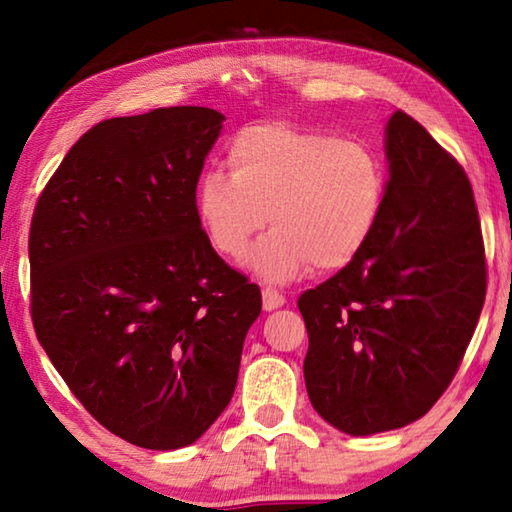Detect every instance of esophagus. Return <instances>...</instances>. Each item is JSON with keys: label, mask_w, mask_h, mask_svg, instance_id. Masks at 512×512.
<instances>
[{"label": "esophagus", "mask_w": 512, "mask_h": 512, "mask_svg": "<svg viewBox=\"0 0 512 512\" xmlns=\"http://www.w3.org/2000/svg\"><path fill=\"white\" fill-rule=\"evenodd\" d=\"M262 296H264V309H266V311L280 309V307H284V302H287V298H284L280 291H275V289H271V287H266V289L262 291Z\"/></svg>", "instance_id": "obj_1"}]
</instances>
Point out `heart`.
<instances>
[{
	"label": "heart",
	"instance_id": "1",
	"mask_svg": "<svg viewBox=\"0 0 512 512\" xmlns=\"http://www.w3.org/2000/svg\"><path fill=\"white\" fill-rule=\"evenodd\" d=\"M230 176L207 171L196 212L212 246L241 259L271 219L248 264L268 282H291L316 264L339 271L377 230L388 173L375 146L289 121L239 131L228 146Z\"/></svg>",
	"mask_w": 512,
	"mask_h": 512
}]
</instances>
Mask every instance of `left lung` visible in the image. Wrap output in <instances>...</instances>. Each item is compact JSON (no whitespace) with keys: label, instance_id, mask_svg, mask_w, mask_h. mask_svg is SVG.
Segmentation results:
<instances>
[{"label":"left lung","instance_id":"8db88e82","mask_svg":"<svg viewBox=\"0 0 512 512\" xmlns=\"http://www.w3.org/2000/svg\"><path fill=\"white\" fill-rule=\"evenodd\" d=\"M384 146L375 235L298 300L311 406L350 436L406 427L438 402L485 300L481 223L463 167L402 110L388 119Z\"/></svg>","mask_w":512,"mask_h":512}]
</instances>
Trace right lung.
Returning <instances> with one entry per match:
<instances>
[{
	"mask_svg": "<svg viewBox=\"0 0 512 512\" xmlns=\"http://www.w3.org/2000/svg\"><path fill=\"white\" fill-rule=\"evenodd\" d=\"M225 117L201 106L106 119L31 221V316L79 402L146 449L196 443L230 404L262 293L216 255L196 185Z\"/></svg>",
	"mask_w": 512,
	"mask_h": 512,
	"instance_id": "right-lung-1",
	"label": "right lung"
}]
</instances>
